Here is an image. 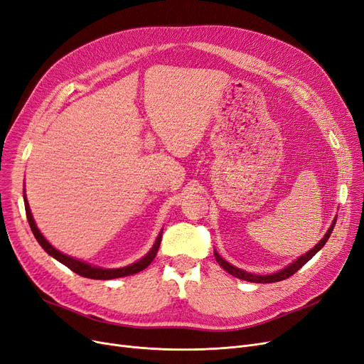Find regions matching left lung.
<instances>
[{
    "mask_svg": "<svg viewBox=\"0 0 364 364\" xmlns=\"http://www.w3.org/2000/svg\"><path fill=\"white\" fill-rule=\"evenodd\" d=\"M336 220H337V217H334V220H333V223H331V225H330V229L327 230V233L323 235L322 240H321L315 247H313L311 250H309V252L304 253L303 256L296 257L292 263H289V265H287V267L279 269L277 272L267 274V275L252 274V272H247V271H244V269H241V268H237V267H233L232 263H229L228 260H224V259L218 255L217 250H214V256H215L217 262L220 263V267H221L224 271H228L229 274H232L233 277H236V279H241V280H245V282H252V283H274V282H282V280H286L287 277H291V275H294L299 268H301L303 265H306V263H307L313 256H315V255L319 252V250L325 245V242L328 241V237H330V235H331V232H333V229H334Z\"/></svg>",
    "mask_w": 364,
    "mask_h": 364,
    "instance_id": "left-lung-1",
    "label": "left lung"
}]
</instances>
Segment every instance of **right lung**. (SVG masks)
Segmentation results:
<instances>
[{"label": "right lung", "mask_w": 364, "mask_h": 364, "mask_svg": "<svg viewBox=\"0 0 364 364\" xmlns=\"http://www.w3.org/2000/svg\"><path fill=\"white\" fill-rule=\"evenodd\" d=\"M23 205H25V214H27V218H28V224H30L31 232H33L34 237L37 240V242L41 244V247L45 250V252L49 256L54 257L60 263H63V265L68 267L73 272H77L78 275H82V277L93 279V280H112V279L127 277V275L136 274V272L143 271L144 268H147L150 263H152V260L155 259V256L158 253V248H159V244H161V237H162V229H161V232L156 236L155 244L146 253V256H143L141 259L131 263V265L122 267V268H101V267L92 265V263H87V262L80 260L77 257H72V256H68L65 253H61L60 250H57L55 247H53L51 244H49V241H46V237L41 233L39 229H37L36 221H34L33 214H31V210H30L27 196H25V190H23Z\"/></svg>", "instance_id": "obj_1"}]
</instances>
